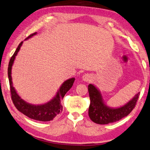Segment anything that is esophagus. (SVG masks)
<instances>
[{"mask_svg":"<svg viewBox=\"0 0 150 150\" xmlns=\"http://www.w3.org/2000/svg\"><path fill=\"white\" fill-rule=\"evenodd\" d=\"M92 78H93V77L91 74H89V73H86V74H84L83 75L82 79L84 81H89L92 79Z\"/></svg>","mask_w":150,"mask_h":150,"instance_id":"1","label":"esophagus"}]
</instances>
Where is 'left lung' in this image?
I'll use <instances>...</instances> for the list:
<instances>
[{"label": "left lung", "mask_w": 150, "mask_h": 150, "mask_svg": "<svg viewBox=\"0 0 150 150\" xmlns=\"http://www.w3.org/2000/svg\"><path fill=\"white\" fill-rule=\"evenodd\" d=\"M88 91L90 98L89 117L93 122L100 125L117 122L127 117L135 106L139 96V92H138L123 106L112 108L106 104L101 92L94 85H89Z\"/></svg>", "instance_id": "obj_1"}]
</instances>
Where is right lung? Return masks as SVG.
Masks as SVG:
<instances>
[{
	"label": "right lung",
	"mask_w": 150,
	"mask_h": 150,
	"mask_svg": "<svg viewBox=\"0 0 150 150\" xmlns=\"http://www.w3.org/2000/svg\"><path fill=\"white\" fill-rule=\"evenodd\" d=\"M36 34L37 32L33 33V34L30 35V36L27 38L25 40L31 38L33 35ZM23 43V42H21L19 44L15 53L13 54L12 57L11 58L9 63H8V77L11 88V98H12L13 104H14L15 106L16 107L17 110L28 117L33 120H39V121H50L62 112V106L61 104V100L63 98L66 93L73 86L75 79L74 77H73L64 81L62 83L59 89H58L55 96L52 99H51L50 101L47 102L46 103L42 104H32L25 101L20 97V96L17 93L16 89L13 86L12 76H11L12 67L13 65V63H14L15 57H16L18 52H19Z\"/></svg>",
	"instance_id": "obj_1"
}]
</instances>
